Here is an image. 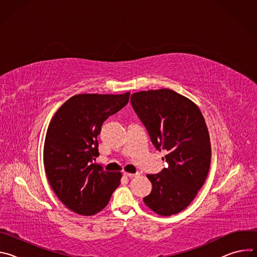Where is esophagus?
I'll return each instance as SVG.
<instances>
[{"mask_svg":"<svg viewBox=\"0 0 257 257\" xmlns=\"http://www.w3.org/2000/svg\"><path fill=\"white\" fill-rule=\"evenodd\" d=\"M123 175L125 176V177H128V178H133L135 175L134 174H131V173H127V172H124L123 173Z\"/></svg>","mask_w":257,"mask_h":257,"instance_id":"esophagus-1","label":"esophagus"}]
</instances>
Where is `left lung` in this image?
Listing matches in <instances>:
<instances>
[{"instance_id":"left-lung-1","label":"left lung","mask_w":257,"mask_h":257,"mask_svg":"<svg viewBox=\"0 0 257 257\" xmlns=\"http://www.w3.org/2000/svg\"><path fill=\"white\" fill-rule=\"evenodd\" d=\"M131 104L168 168L150 174L153 190L144 203L160 215L185 209L204 184L210 166L208 130L199 107L174 90L139 91ZM164 159V160H165Z\"/></svg>"}]
</instances>
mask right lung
Segmentation results:
<instances>
[{
	"label": "right lung",
	"mask_w": 257,
	"mask_h": 257,
	"mask_svg": "<svg viewBox=\"0 0 257 257\" xmlns=\"http://www.w3.org/2000/svg\"><path fill=\"white\" fill-rule=\"evenodd\" d=\"M123 94L83 93L70 97L54 115L45 140L44 165L51 187L69 209L92 215L120 185V172L94 163L102 123L129 101Z\"/></svg>",
	"instance_id": "obj_1"
}]
</instances>
